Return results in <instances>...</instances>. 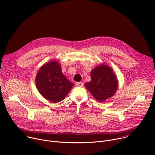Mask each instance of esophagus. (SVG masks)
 I'll use <instances>...</instances> for the list:
<instances>
[{
    "mask_svg": "<svg viewBox=\"0 0 155 155\" xmlns=\"http://www.w3.org/2000/svg\"><path fill=\"white\" fill-rule=\"evenodd\" d=\"M77 85L78 87H82L83 86V83H81V82H77Z\"/></svg>",
    "mask_w": 155,
    "mask_h": 155,
    "instance_id": "esophagus-1",
    "label": "esophagus"
}]
</instances>
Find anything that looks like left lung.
I'll list each match as a JSON object with an SVG mask.
<instances>
[{"label": "left lung", "instance_id": "left-lung-1", "mask_svg": "<svg viewBox=\"0 0 155 155\" xmlns=\"http://www.w3.org/2000/svg\"><path fill=\"white\" fill-rule=\"evenodd\" d=\"M91 80L85 84L96 100L103 102L113 96L118 88V81L112 70L101 65L91 72Z\"/></svg>", "mask_w": 155, "mask_h": 155}]
</instances>
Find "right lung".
Here are the masks:
<instances>
[{"label": "right lung", "mask_w": 155, "mask_h": 155, "mask_svg": "<svg viewBox=\"0 0 155 155\" xmlns=\"http://www.w3.org/2000/svg\"><path fill=\"white\" fill-rule=\"evenodd\" d=\"M39 92L46 100L54 103L62 101L74 84L62 74L59 62L51 61L42 67L36 78Z\"/></svg>", "instance_id": "1"}]
</instances>
